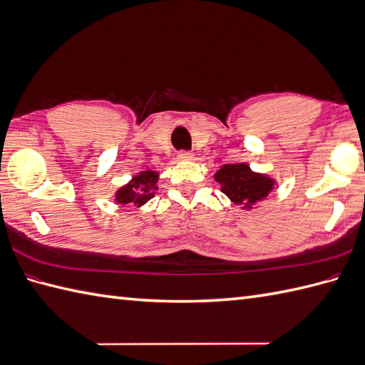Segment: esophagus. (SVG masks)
<instances>
[{
	"instance_id": "34e87169",
	"label": "esophagus",
	"mask_w": 365,
	"mask_h": 365,
	"mask_svg": "<svg viewBox=\"0 0 365 365\" xmlns=\"http://www.w3.org/2000/svg\"><path fill=\"white\" fill-rule=\"evenodd\" d=\"M179 157L180 160H192V152H190V150H180L179 152Z\"/></svg>"
}]
</instances>
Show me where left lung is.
Returning <instances> with one entry per match:
<instances>
[{
  "mask_svg": "<svg viewBox=\"0 0 365 365\" xmlns=\"http://www.w3.org/2000/svg\"><path fill=\"white\" fill-rule=\"evenodd\" d=\"M215 177L222 185L224 194L235 203L245 207L266 197L274 186L272 180L252 173L247 165H225Z\"/></svg>",
  "mask_w": 365,
  "mask_h": 365,
  "instance_id": "left-lung-1",
  "label": "left lung"
}]
</instances>
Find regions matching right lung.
Returning a JSON list of instances; mask_svg holds the SVG:
<instances>
[{"instance_id":"add662e5","label":"right lung","mask_w":365,"mask_h":365,"mask_svg":"<svg viewBox=\"0 0 365 365\" xmlns=\"http://www.w3.org/2000/svg\"><path fill=\"white\" fill-rule=\"evenodd\" d=\"M158 180V174L152 171H144L140 175L133 177V182L124 188H121L116 194L118 203H133V205H143L152 196H154L155 183Z\"/></svg>"}]
</instances>
